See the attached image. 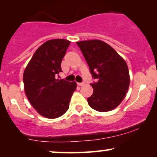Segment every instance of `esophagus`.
<instances>
[{
  "mask_svg": "<svg viewBox=\"0 0 157 157\" xmlns=\"http://www.w3.org/2000/svg\"><path fill=\"white\" fill-rule=\"evenodd\" d=\"M77 84H78L80 86H84V85H85V82H78V83H77Z\"/></svg>",
  "mask_w": 157,
  "mask_h": 157,
  "instance_id": "obj_1",
  "label": "esophagus"
}]
</instances>
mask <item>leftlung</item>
Instances as JSON below:
<instances>
[{"mask_svg": "<svg viewBox=\"0 0 157 157\" xmlns=\"http://www.w3.org/2000/svg\"><path fill=\"white\" fill-rule=\"evenodd\" d=\"M77 44L97 80L91 83L94 92L88 98V103L100 112L114 109L123 100L130 84L125 61L111 46L100 40L80 41Z\"/></svg>", "mask_w": 157, "mask_h": 157, "instance_id": "8db88e82", "label": "left lung"}]
</instances>
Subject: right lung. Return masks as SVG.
<instances>
[{
    "label": "right lung",
    "instance_id": "1",
    "mask_svg": "<svg viewBox=\"0 0 157 157\" xmlns=\"http://www.w3.org/2000/svg\"><path fill=\"white\" fill-rule=\"evenodd\" d=\"M70 41L55 39L46 41L36 50L23 72L26 95L41 116L49 119L63 115L69 107L76 82L56 79Z\"/></svg>",
    "mask_w": 157,
    "mask_h": 157
}]
</instances>
